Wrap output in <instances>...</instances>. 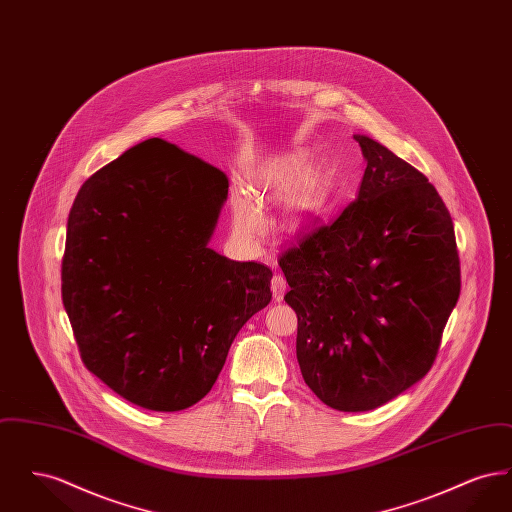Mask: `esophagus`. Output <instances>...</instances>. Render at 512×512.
Instances as JSON below:
<instances>
[{
	"label": "esophagus",
	"mask_w": 512,
	"mask_h": 512,
	"mask_svg": "<svg viewBox=\"0 0 512 512\" xmlns=\"http://www.w3.org/2000/svg\"><path fill=\"white\" fill-rule=\"evenodd\" d=\"M270 290H272V299H274V301H282L284 295L288 292V282H286V278H284L282 274L272 276V280H270Z\"/></svg>",
	"instance_id": "1"
}]
</instances>
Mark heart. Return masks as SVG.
Masks as SVG:
<instances>
[{
	"label": "heart",
	"mask_w": 512,
	"mask_h": 512,
	"mask_svg": "<svg viewBox=\"0 0 512 512\" xmlns=\"http://www.w3.org/2000/svg\"><path fill=\"white\" fill-rule=\"evenodd\" d=\"M253 192L259 203L286 197L282 226L288 230L301 228L324 203L326 184L317 171L305 172L303 157L272 161L253 180ZM232 230L236 236L253 240L263 232V215L249 195L238 192L230 201Z\"/></svg>",
	"instance_id": "1"
}]
</instances>
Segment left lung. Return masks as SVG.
<instances>
[{"label": "left lung", "instance_id": "left-lung-1", "mask_svg": "<svg viewBox=\"0 0 512 512\" xmlns=\"http://www.w3.org/2000/svg\"><path fill=\"white\" fill-rule=\"evenodd\" d=\"M357 199L288 245L278 265L297 315V363L322 403L361 413L434 365L461 293L453 220L422 172L376 140Z\"/></svg>", "mask_w": 512, "mask_h": 512}]
</instances>
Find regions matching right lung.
I'll use <instances>...</instances> for the list:
<instances>
[{"instance_id": "obj_1", "label": "right lung", "mask_w": 512, "mask_h": 512, "mask_svg": "<svg viewBox=\"0 0 512 512\" xmlns=\"http://www.w3.org/2000/svg\"><path fill=\"white\" fill-rule=\"evenodd\" d=\"M228 178L161 138L124 151L74 199L63 305L86 368L126 401L174 413L203 399L272 270L209 247Z\"/></svg>"}]
</instances>
